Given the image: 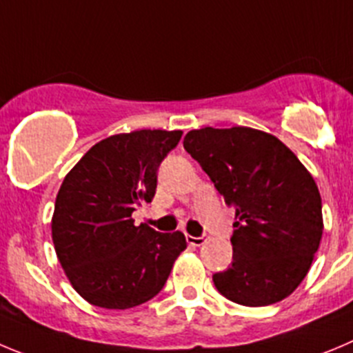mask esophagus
<instances>
[{"label": "esophagus", "mask_w": 353, "mask_h": 353, "mask_svg": "<svg viewBox=\"0 0 353 353\" xmlns=\"http://www.w3.org/2000/svg\"><path fill=\"white\" fill-rule=\"evenodd\" d=\"M186 242L190 243V245H202L203 242H205V236H192V235H186Z\"/></svg>", "instance_id": "obj_1"}]
</instances>
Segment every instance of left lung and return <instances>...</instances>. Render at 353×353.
<instances>
[{"instance_id": "obj_1", "label": "left lung", "mask_w": 353, "mask_h": 353, "mask_svg": "<svg viewBox=\"0 0 353 353\" xmlns=\"http://www.w3.org/2000/svg\"><path fill=\"white\" fill-rule=\"evenodd\" d=\"M184 150L235 209L233 261L214 273L230 301L266 306L306 276L322 239V200L314 177L272 134L249 127L188 132Z\"/></svg>"}]
</instances>
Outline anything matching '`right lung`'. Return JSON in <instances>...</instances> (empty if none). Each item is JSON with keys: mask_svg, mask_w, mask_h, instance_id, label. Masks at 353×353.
<instances>
[{"mask_svg": "<svg viewBox=\"0 0 353 353\" xmlns=\"http://www.w3.org/2000/svg\"><path fill=\"white\" fill-rule=\"evenodd\" d=\"M181 130H136L102 139L64 177L52 240L74 291L90 305L127 310L163 289L186 249L181 232L134 225L132 212L157 192L161 160Z\"/></svg>", "mask_w": 353, "mask_h": 353, "instance_id": "obj_1", "label": "right lung"}]
</instances>
